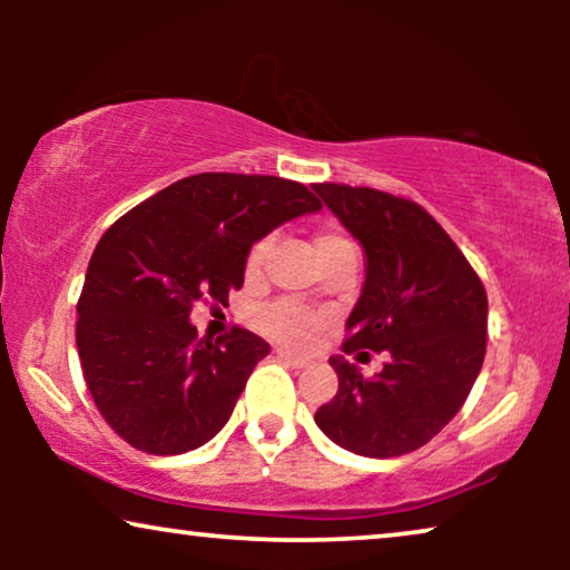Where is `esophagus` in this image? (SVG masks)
<instances>
[{"label": "esophagus", "mask_w": 570, "mask_h": 570, "mask_svg": "<svg viewBox=\"0 0 570 570\" xmlns=\"http://www.w3.org/2000/svg\"><path fill=\"white\" fill-rule=\"evenodd\" d=\"M277 357H279V361H285L287 365H293V368H306V365H308L306 357L287 353V350H277Z\"/></svg>", "instance_id": "1"}]
</instances>
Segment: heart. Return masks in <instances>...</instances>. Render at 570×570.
Instances as JSON below:
<instances>
[{
  "label": "heart",
  "instance_id": "1",
  "mask_svg": "<svg viewBox=\"0 0 570 570\" xmlns=\"http://www.w3.org/2000/svg\"><path fill=\"white\" fill-rule=\"evenodd\" d=\"M345 248H353V244H350V238L342 236V233L324 230L322 236L316 238V252H318V259H322V264L330 259V256L345 252ZM267 256H269L267 238L256 240V244L248 248V254H246V277L248 279L262 277L264 264H267ZM256 324H259V330L267 334V337H272L275 342H279V345H287V347L314 345V342L322 337V332L326 326L322 314H316V311H311L293 301H275V303H269V306H264L259 311V316H256Z\"/></svg>",
  "mask_w": 570,
  "mask_h": 570
}]
</instances>
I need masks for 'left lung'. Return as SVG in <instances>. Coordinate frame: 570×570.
<instances>
[{
  "label": "left lung",
  "mask_w": 570,
  "mask_h": 570,
  "mask_svg": "<svg viewBox=\"0 0 570 570\" xmlns=\"http://www.w3.org/2000/svg\"><path fill=\"white\" fill-rule=\"evenodd\" d=\"M365 248V285L345 324V353H386L365 379L330 357L340 389L316 425L361 456L425 446L462 410L485 361L488 293L449 233L417 202L347 184H314Z\"/></svg>",
  "instance_id": "obj_1"
}]
</instances>
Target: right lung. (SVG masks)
Masks as SVG:
<instances>
[{
    "label": "right lung",
    "mask_w": 570,
    "mask_h": 570,
    "mask_svg": "<svg viewBox=\"0 0 570 570\" xmlns=\"http://www.w3.org/2000/svg\"><path fill=\"white\" fill-rule=\"evenodd\" d=\"M316 209V194L287 178L197 174L100 236L75 337L92 402L124 441L155 456L184 454L228 423L269 345L244 326L199 340L194 303L228 306L254 240Z\"/></svg>",
    "instance_id": "right-lung-1"
}]
</instances>
